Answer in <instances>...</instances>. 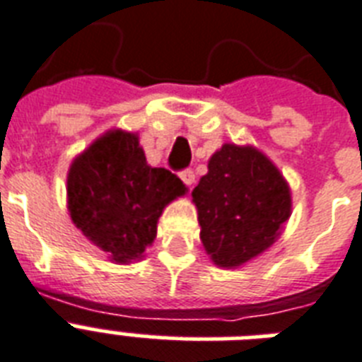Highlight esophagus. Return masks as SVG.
<instances>
[{
  "mask_svg": "<svg viewBox=\"0 0 362 362\" xmlns=\"http://www.w3.org/2000/svg\"><path fill=\"white\" fill-rule=\"evenodd\" d=\"M180 178H182V182L186 184V186L192 187V184L195 182V173H193L192 169H184V170H180Z\"/></svg>",
  "mask_w": 362,
  "mask_h": 362,
  "instance_id": "obj_1",
  "label": "esophagus"
}]
</instances>
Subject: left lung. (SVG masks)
<instances>
[{
    "label": "left lung",
    "mask_w": 362,
    "mask_h": 362,
    "mask_svg": "<svg viewBox=\"0 0 362 362\" xmlns=\"http://www.w3.org/2000/svg\"><path fill=\"white\" fill-rule=\"evenodd\" d=\"M201 240L220 267H238L264 252L291 214L284 176L255 148L223 144L192 192Z\"/></svg>",
    "instance_id": "left-lung-1"
}]
</instances>
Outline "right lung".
<instances>
[{
  "label": "right lung",
  "mask_w": 362,
  "mask_h": 362,
  "mask_svg": "<svg viewBox=\"0 0 362 362\" xmlns=\"http://www.w3.org/2000/svg\"><path fill=\"white\" fill-rule=\"evenodd\" d=\"M186 193L167 169L150 167L136 135L110 131L73 161L67 199L75 226L116 263L141 257L165 204Z\"/></svg>",
  "instance_id": "1"
}]
</instances>
